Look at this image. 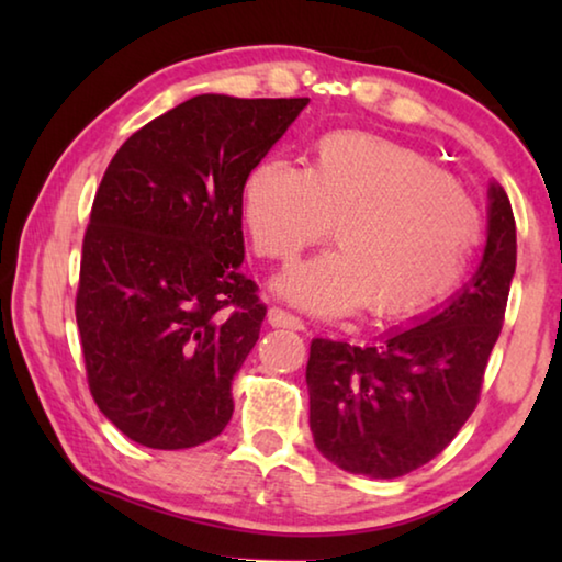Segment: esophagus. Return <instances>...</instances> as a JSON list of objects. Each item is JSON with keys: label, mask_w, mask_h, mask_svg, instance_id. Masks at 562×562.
<instances>
[{"label": "esophagus", "mask_w": 562, "mask_h": 562, "mask_svg": "<svg viewBox=\"0 0 562 562\" xmlns=\"http://www.w3.org/2000/svg\"><path fill=\"white\" fill-rule=\"evenodd\" d=\"M268 322H270L272 327H284V329H304V322H302L297 315H292V312L282 310V307H272V310L268 312Z\"/></svg>", "instance_id": "obj_1"}]
</instances>
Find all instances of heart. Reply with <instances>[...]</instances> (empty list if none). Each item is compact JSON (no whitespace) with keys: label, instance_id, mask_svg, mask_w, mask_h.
Returning <instances> with one entry per match:
<instances>
[{"label":"heart","instance_id":"obj_1","mask_svg":"<svg viewBox=\"0 0 562 562\" xmlns=\"http://www.w3.org/2000/svg\"><path fill=\"white\" fill-rule=\"evenodd\" d=\"M243 217L260 258L290 262L335 221L337 250L300 262L278 292L322 317L369 302L379 317L416 315L449 292L479 243L469 193L416 150L329 133L310 166L262 160L245 180Z\"/></svg>","mask_w":562,"mask_h":562}]
</instances>
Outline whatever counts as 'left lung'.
<instances>
[{"mask_svg":"<svg viewBox=\"0 0 562 562\" xmlns=\"http://www.w3.org/2000/svg\"><path fill=\"white\" fill-rule=\"evenodd\" d=\"M488 201L483 260L441 310L369 347L312 339L310 429L339 469L398 479L439 456L473 414L516 272L506 190L493 183Z\"/></svg>","mask_w":562,"mask_h":562,"instance_id":"1","label":"left lung"}]
</instances>
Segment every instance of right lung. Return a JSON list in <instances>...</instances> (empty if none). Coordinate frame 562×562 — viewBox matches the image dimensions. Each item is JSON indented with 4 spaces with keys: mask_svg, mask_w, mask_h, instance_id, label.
<instances>
[{
    "mask_svg": "<svg viewBox=\"0 0 562 562\" xmlns=\"http://www.w3.org/2000/svg\"><path fill=\"white\" fill-rule=\"evenodd\" d=\"M310 99L203 93L111 158L81 247L76 325L103 416L148 449H190L233 416L268 307L240 272L243 190Z\"/></svg>",
    "mask_w": 562,
    "mask_h": 562,
    "instance_id": "right-lung-1",
    "label": "right lung"
}]
</instances>
